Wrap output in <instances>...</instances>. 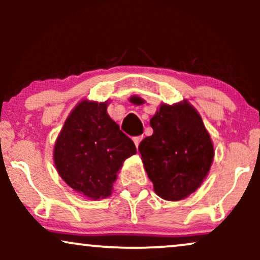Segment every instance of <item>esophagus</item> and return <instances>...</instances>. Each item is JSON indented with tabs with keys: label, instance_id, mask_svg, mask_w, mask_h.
Listing matches in <instances>:
<instances>
[{
	"label": "esophagus",
	"instance_id": "esophagus-1",
	"mask_svg": "<svg viewBox=\"0 0 260 260\" xmlns=\"http://www.w3.org/2000/svg\"><path fill=\"white\" fill-rule=\"evenodd\" d=\"M142 139H143V136L134 137V138H133V142H134V144H136V147H137V148L139 147V144H140V142H142Z\"/></svg>",
	"mask_w": 260,
	"mask_h": 260
}]
</instances>
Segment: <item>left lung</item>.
<instances>
[{"mask_svg": "<svg viewBox=\"0 0 260 260\" xmlns=\"http://www.w3.org/2000/svg\"><path fill=\"white\" fill-rule=\"evenodd\" d=\"M132 103H143L139 96ZM153 134L142 140L139 153L154 190L165 201H182L207 178L214 145L199 112L188 103L161 104L151 117Z\"/></svg>", "mask_w": 260, "mask_h": 260, "instance_id": "obj_1", "label": "left lung"}]
</instances>
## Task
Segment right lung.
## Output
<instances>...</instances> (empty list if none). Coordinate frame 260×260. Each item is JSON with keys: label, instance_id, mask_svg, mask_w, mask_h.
Here are the masks:
<instances>
[{"label": "right lung", "instance_id": "right-lung-1", "mask_svg": "<svg viewBox=\"0 0 260 260\" xmlns=\"http://www.w3.org/2000/svg\"><path fill=\"white\" fill-rule=\"evenodd\" d=\"M109 101L82 100L66 118L53 147L58 175L73 190L98 201L111 196L124 160L137 153L132 139L107 113Z\"/></svg>", "mask_w": 260, "mask_h": 260}]
</instances>
